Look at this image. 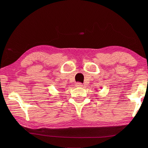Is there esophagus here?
Returning a JSON list of instances; mask_svg holds the SVG:
<instances>
[{
	"instance_id": "1",
	"label": "esophagus",
	"mask_w": 148,
	"mask_h": 148,
	"mask_svg": "<svg viewBox=\"0 0 148 148\" xmlns=\"http://www.w3.org/2000/svg\"><path fill=\"white\" fill-rule=\"evenodd\" d=\"M76 86L77 87H82L83 86V84L81 83H77L76 84Z\"/></svg>"
}]
</instances>
